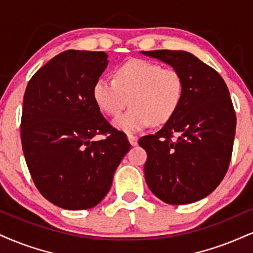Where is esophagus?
<instances>
[{"mask_svg":"<svg viewBox=\"0 0 253 253\" xmlns=\"http://www.w3.org/2000/svg\"><path fill=\"white\" fill-rule=\"evenodd\" d=\"M127 139H129L130 144L132 146H136L137 143H138V138H137V136H133V135H127Z\"/></svg>","mask_w":253,"mask_h":253,"instance_id":"obj_1","label":"esophagus"}]
</instances>
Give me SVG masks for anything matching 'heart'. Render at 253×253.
Wrapping results in <instances>:
<instances>
[{"mask_svg":"<svg viewBox=\"0 0 253 253\" xmlns=\"http://www.w3.org/2000/svg\"><path fill=\"white\" fill-rule=\"evenodd\" d=\"M182 75L174 68H162L146 60H130L115 71V80L99 77L92 96L97 107L109 116H117L131 103L126 114L114 120L121 131L137 133L152 123H164L173 116L183 98Z\"/></svg>","mask_w":253,"mask_h":253,"instance_id":"obj_1","label":"heart"}]
</instances>
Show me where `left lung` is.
<instances>
[{"label": "left lung", "instance_id": "obj_1", "mask_svg": "<svg viewBox=\"0 0 253 253\" xmlns=\"http://www.w3.org/2000/svg\"><path fill=\"white\" fill-rule=\"evenodd\" d=\"M141 52L178 70L184 83L173 116L138 141L148 154L146 184L168 204L198 202L219 185L231 160L236 114L229 89L216 70L188 51ZM174 133L179 137L172 140Z\"/></svg>", "mask_w": 253, "mask_h": 253}]
</instances>
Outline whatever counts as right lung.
<instances>
[{
	"mask_svg": "<svg viewBox=\"0 0 253 253\" xmlns=\"http://www.w3.org/2000/svg\"><path fill=\"white\" fill-rule=\"evenodd\" d=\"M104 51L67 50L31 77L23 98L21 141L36 188L67 210L96 207L130 150L126 133L103 117L92 96L108 67ZM109 133L95 141L97 134Z\"/></svg>",
	"mask_w": 253,
	"mask_h": 253,
	"instance_id": "right-lung-1",
	"label": "right lung"
}]
</instances>
